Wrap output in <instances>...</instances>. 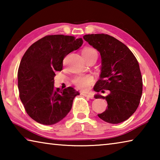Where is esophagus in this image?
Here are the masks:
<instances>
[{
	"label": "esophagus",
	"instance_id": "obj_1",
	"mask_svg": "<svg viewBox=\"0 0 160 160\" xmlns=\"http://www.w3.org/2000/svg\"><path fill=\"white\" fill-rule=\"evenodd\" d=\"M82 94L83 96H85V97H88V98H90V99H93V98H94V96H93L92 94L82 93Z\"/></svg>",
	"mask_w": 160,
	"mask_h": 160
}]
</instances>
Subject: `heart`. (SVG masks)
<instances>
[{"instance_id": "obj_1", "label": "heart", "mask_w": 160, "mask_h": 160, "mask_svg": "<svg viewBox=\"0 0 160 160\" xmlns=\"http://www.w3.org/2000/svg\"><path fill=\"white\" fill-rule=\"evenodd\" d=\"M82 56L85 60L89 58L97 56V52L96 50L92 48H86L82 51ZM94 82L93 78L90 75H79V76L75 77L72 80V83L77 87L78 89L82 90H87L92 85Z\"/></svg>"}]
</instances>
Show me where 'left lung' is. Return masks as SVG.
<instances>
[{"mask_svg":"<svg viewBox=\"0 0 160 160\" xmlns=\"http://www.w3.org/2000/svg\"><path fill=\"white\" fill-rule=\"evenodd\" d=\"M83 39L100 53L101 74L94 87L97 92L109 90L107 96L97 94L96 99L107 102V109L99 117L117 124L131 117L140 104L142 79L140 66L131 51L116 38L104 34H92Z\"/></svg>","mask_w":160,"mask_h":160,"instance_id":"obj_1","label":"left lung"}]
</instances>
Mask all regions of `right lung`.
<instances>
[{"label": "right lung", "mask_w": 160, "mask_h": 160, "mask_svg": "<svg viewBox=\"0 0 160 160\" xmlns=\"http://www.w3.org/2000/svg\"><path fill=\"white\" fill-rule=\"evenodd\" d=\"M82 43V38L48 35L34 42L24 54L18 72L20 98L26 112L37 122L53 125L71 110L79 92L71 87L54 89V77L63 68V58Z\"/></svg>", "instance_id": "1"}]
</instances>
